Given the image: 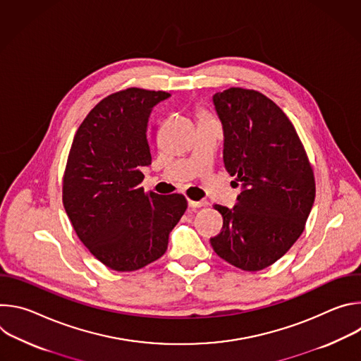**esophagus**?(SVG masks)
Instances as JSON below:
<instances>
[{"label":"esophagus","instance_id":"esophagus-1","mask_svg":"<svg viewBox=\"0 0 361 361\" xmlns=\"http://www.w3.org/2000/svg\"><path fill=\"white\" fill-rule=\"evenodd\" d=\"M188 205L192 209H198V207H202V205H205L204 201H194V200H188Z\"/></svg>","mask_w":361,"mask_h":361}]
</instances>
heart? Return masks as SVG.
<instances>
[{"mask_svg":"<svg viewBox=\"0 0 361 361\" xmlns=\"http://www.w3.org/2000/svg\"><path fill=\"white\" fill-rule=\"evenodd\" d=\"M202 118H212V117H210V114L207 111L198 110V120H202Z\"/></svg>","mask_w":361,"mask_h":361,"instance_id":"heart-1","label":"heart"}]
</instances>
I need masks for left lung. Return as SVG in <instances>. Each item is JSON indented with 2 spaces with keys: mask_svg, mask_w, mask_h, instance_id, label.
<instances>
[{
  "mask_svg": "<svg viewBox=\"0 0 361 361\" xmlns=\"http://www.w3.org/2000/svg\"><path fill=\"white\" fill-rule=\"evenodd\" d=\"M224 130V167L243 190L210 243L223 260L260 271L291 248L304 231L316 197L313 167L283 110L264 94L231 87L213 95Z\"/></svg>",
  "mask_w": 361,
  "mask_h": 361,
  "instance_id": "obj_1",
  "label": "left lung"
}]
</instances>
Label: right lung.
<instances>
[{
    "instance_id": "obj_1",
    "label": "right lung",
    "mask_w": 361,
    "mask_h": 361,
    "mask_svg": "<svg viewBox=\"0 0 361 361\" xmlns=\"http://www.w3.org/2000/svg\"><path fill=\"white\" fill-rule=\"evenodd\" d=\"M166 91L131 87L102 98L78 127L63 177V204L82 244L116 271H135L167 251L187 210L183 194L141 187L151 164L149 117Z\"/></svg>"
}]
</instances>
